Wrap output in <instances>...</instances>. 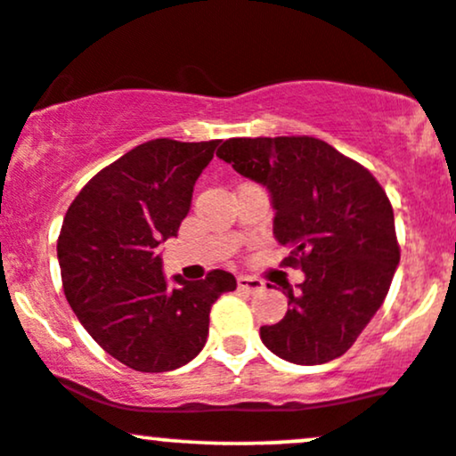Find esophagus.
Instances as JSON below:
<instances>
[{
  "label": "esophagus",
  "instance_id": "1",
  "mask_svg": "<svg viewBox=\"0 0 456 456\" xmlns=\"http://www.w3.org/2000/svg\"><path fill=\"white\" fill-rule=\"evenodd\" d=\"M238 288L240 289H244V292H251V294H255V292H262L264 289V281L262 279H255V277H238Z\"/></svg>",
  "mask_w": 456,
  "mask_h": 456
}]
</instances>
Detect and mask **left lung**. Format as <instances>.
<instances>
[{
    "label": "left lung",
    "mask_w": 456,
    "mask_h": 456,
    "mask_svg": "<svg viewBox=\"0 0 456 456\" xmlns=\"http://www.w3.org/2000/svg\"><path fill=\"white\" fill-rule=\"evenodd\" d=\"M216 155L262 183L273 233L305 281L283 285L288 312L259 329L277 357L318 366L342 357L379 312L400 262L394 209L368 168L312 136L229 138Z\"/></svg>",
    "instance_id": "left-lung-1"
}]
</instances>
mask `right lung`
I'll return each mask as SVG.
<instances>
[{"label":"right lung","mask_w":456,"mask_h":456,"mask_svg":"<svg viewBox=\"0 0 456 456\" xmlns=\"http://www.w3.org/2000/svg\"><path fill=\"white\" fill-rule=\"evenodd\" d=\"M220 140H149L94 175L75 197L58 238L67 301L90 338L138 372L186 366L205 346L209 309L236 277L177 274L168 288L158 247L188 216L199 175Z\"/></svg>","instance_id":"1"}]
</instances>
